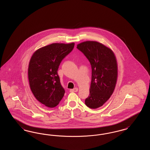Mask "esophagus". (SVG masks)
<instances>
[{
  "instance_id": "34e87169",
  "label": "esophagus",
  "mask_w": 150,
  "mask_h": 150,
  "mask_svg": "<svg viewBox=\"0 0 150 150\" xmlns=\"http://www.w3.org/2000/svg\"><path fill=\"white\" fill-rule=\"evenodd\" d=\"M78 91V88H75L74 89H72L70 90V92H77Z\"/></svg>"
}]
</instances>
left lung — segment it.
Returning a JSON list of instances; mask_svg holds the SVG:
<instances>
[{
  "mask_svg": "<svg viewBox=\"0 0 150 150\" xmlns=\"http://www.w3.org/2000/svg\"><path fill=\"white\" fill-rule=\"evenodd\" d=\"M76 48L91 64L90 93L85 103L88 107L96 109L101 107L114 92L117 78L116 57L111 50L97 42H84L78 44Z\"/></svg>",
  "mask_w": 150,
  "mask_h": 150,
  "instance_id": "obj_1",
  "label": "left lung"
}]
</instances>
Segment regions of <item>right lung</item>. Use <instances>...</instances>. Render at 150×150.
Returning a JSON list of instances; mask_svg holds the SVG:
<instances>
[{"label": "right lung", "mask_w": 150, "mask_h": 150, "mask_svg": "<svg viewBox=\"0 0 150 150\" xmlns=\"http://www.w3.org/2000/svg\"><path fill=\"white\" fill-rule=\"evenodd\" d=\"M75 43H53L35 52L29 62L30 89L36 100L47 107H54L64 96L57 71L62 59L74 49Z\"/></svg>", "instance_id": "obj_1"}]
</instances>
